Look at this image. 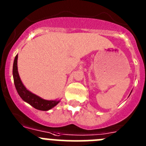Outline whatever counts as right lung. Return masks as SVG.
I'll return each mask as SVG.
<instances>
[{"label": "right lung", "mask_w": 146, "mask_h": 146, "mask_svg": "<svg viewBox=\"0 0 146 146\" xmlns=\"http://www.w3.org/2000/svg\"><path fill=\"white\" fill-rule=\"evenodd\" d=\"M17 58L18 55H17L13 64V78L17 91L22 99L36 109L42 111H47L56 106L60 102V100H46L33 94L25 87L18 73Z\"/></svg>", "instance_id": "add662e5"}]
</instances>
